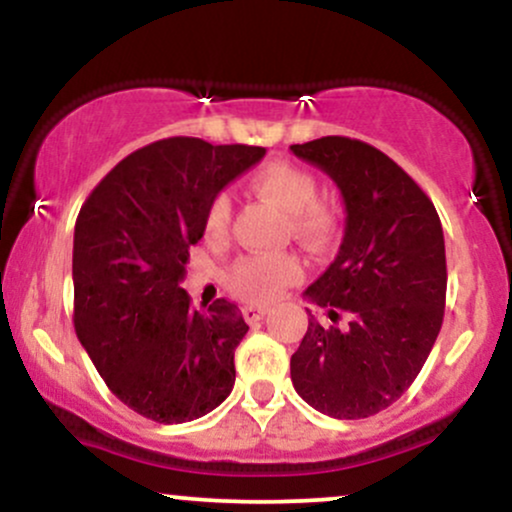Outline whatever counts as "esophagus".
Instances as JSON below:
<instances>
[{
	"instance_id": "1",
	"label": "esophagus",
	"mask_w": 512,
	"mask_h": 512,
	"mask_svg": "<svg viewBox=\"0 0 512 512\" xmlns=\"http://www.w3.org/2000/svg\"><path fill=\"white\" fill-rule=\"evenodd\" d=\"M264 315H267V308H264V305H252L250 303V305H245V308H243V317L250 322V325L260 322Z\"/></svg>"
}]
</instances>
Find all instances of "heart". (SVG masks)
Instances as JSON below:
<instances>
[{"mask_svg":"<svg viewBox=\"0 0 512 512\" xmlns=\"http://www.w3.org/2000/svg\"><path fill=\"white\" fill-rule=\"evenodd\" d=\"M250 190L257 197L272 202L289 216V228L298 240L310 248H325L334 236L337 219L327 204L317 202V182L308 170L293 163H264L250 175ZM231 226V197L226 192L211 197L204 214V236L223 240ZM303 276L296 255H248L231 267L228 286L248 301L267 303L281 296Z\"/></svg>","mask_w":512,"mask_h":512,"instance_id":"1","label":"heart"}]
</instances>
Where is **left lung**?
Returning <instances> with one entry per match:
<instances>
[{"label":"left lung","mask_w":512,"mask_h":512,"mask_svg":"<svg viewBox=\"0 0 512 512\" xmlns=\"http://www.w3.org/2000/svg\"><path fill=\"white\" fill-rule=\"evenodd\" d=\"M291 151L330 175L346 211L337 257L303 293L334 325L308 310L291 380L322 414L366 419L409 390L436 344L448 289L443 226L426 192L375 146L322 137Z\"/></svg>","instance_id":"left-lung-1"}]
</instances>
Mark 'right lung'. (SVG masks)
<instances>
[{
	"label": "right lung",
	"instance_id": "1",
	"mask_svg": "<svg viewBox=\"0 0 512 512\" xmlns=\"http://www.w3.org/2000/svg\"><path fill=\"white\" fill-rule=\"evenodd\" d=\"M262 146L170 137L122 158L74 226V330L110 392L158 424L209 414L236 383L248 332L236 303L195 310L180 286L211 197Z\"/></svg>",
	"mask_w": 512,
	"mask_h": 512
}]
</instances>
